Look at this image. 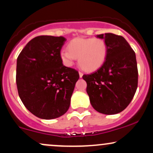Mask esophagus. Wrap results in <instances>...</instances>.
Segmentation results:
<instances>
[{"label":"esophagus","instance_id":"esophagus-1","mask_svg":"<svg viewBox=\"0 0 153 153\" xmlns=\"http://www.w3.org/2000/svg\"><path fill=\"white\" fill-rule=\"evenodd\" d=\"M82 75H83L82 73H81V72H79V76H80V78H82Z\"/></svg>","mask_w":153,"mask_h":153}]
</instances>
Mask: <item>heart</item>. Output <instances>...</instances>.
Masks as SVG:
<instances>
[{
    "label": "heart",
    "mask_w": 153,
    "mask_h": 153,
    "mask_svg": "<svg viewBox=\"0 0 153 153\" xmlns=\"http://www.w3.org/2000/svg\"><path fill=\"white\" fill-rule=\"evenodd\" d=\"M108 54V46L104 39L99 38H75L68 45V50L60 52L65 65L71 67L75 59L84 71H95L103 65Z\"/></svg>",
    "instance_id": "heart-1"
}]
</instances>
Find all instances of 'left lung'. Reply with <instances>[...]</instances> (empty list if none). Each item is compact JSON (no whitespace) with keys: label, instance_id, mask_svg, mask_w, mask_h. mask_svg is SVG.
Wrapping results in <instances>:
<instances>
[{"label":"left lung","instance_id":"8db88e82","mask_svg":"<svg viewBox=\"0 0 153 153\" xmlns=\"http://www.w3.org/2000/svg\"><path fill=\"white\" fill-rule=\"evenodd\" d=\"M97 37L107 44L106 59L99 69L82 78L94 109L103 114H116L127 108L137 88L136 55L122 36L106 33Z\"/></svg>","mask_w":153,"mask_h":153}]
</instances>
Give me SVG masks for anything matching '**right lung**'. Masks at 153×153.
<instances>
[{
    "label": "right lung",
    "mask_w": 153,
    "mask_h": 153,
    "mask_svg": "<svg viewBox=\"0 0 153 153\" xmlns=\"http://www.w3.org/2000/svg\"><path fill=\"white\" fill-rule=\"evenodd\" d=\"M63 36H39L29 41L17 58L19 96L31 114L43 119L62 116L68 110L79 73L63 65Z\"/></svg>",
    "instance_id": "add662e5"
}]
</instances>
